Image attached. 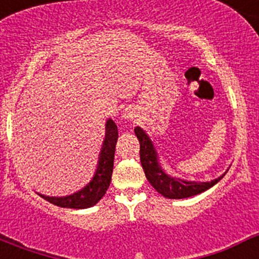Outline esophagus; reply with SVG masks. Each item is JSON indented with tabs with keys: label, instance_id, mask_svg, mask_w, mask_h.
I'll return each instance as SVG.
<instances>
[{
	"label": "esophagus",
	"instance_id": "34e87169",
	"mask_svg": "<svg viewBox=\"0 0 259 259\" xmlns=\"http://www.w3.org/2000/svg\"><path fill=\"white\" fill-rule=\"evenodd\" d=\"M122 118L125 120H132V119L136 118V111L132 107H125L122 114Z\"/></svg>",
	"mask_w": 259,
	"mask_h": 259
}]
</instances>
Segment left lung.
<instances>
[{
    "instance_id": "1",
    "label": "left lung",
    "mask_w": 259,
    "mask_h": 259,
    "mask_svg": "<svg viewBox=\"0 0 259 259\" xmlns=\"http://www.w3.org/2000/svg\"><path fill=\"white\" fill-rule=\"evenodd\" d=\"M135 135L140 141V161L146 179L158 193H161L166 198H187L196 196L211 188L212 185L217 184L224 176L207 183L185 182V180L171 178L164 174L161 166L158 164L157 153L148 135L140 127L135 128Z\"/></svg>"
}]
</instances>
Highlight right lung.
<instances>
[{
    "label": "right lung",
    "mask_w": 259,
    "mask_h": 259,
    "mask_svg": "<svg viewBox=\"0 0 259 259\" xmlns=\"http://www.w3.org/2000/svg\"><path fill=\"white\" fill-rule=\"evenodd\" d=\"M118 140V128L115 123L109 119L106 122V135H105L104 145L100 153L97 171L93 176L92 182L87 185L85 188L79 191L77 193L66 196V197H48L41 196L53 205L59 207H70V209H87L98 202L104 197L109 188L113 175L114 154H115V145Z\"/></svg>",
    "instance_id": "right-lung-1"
}]
</instances>
